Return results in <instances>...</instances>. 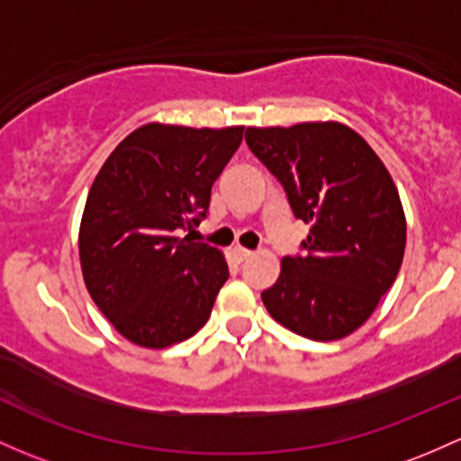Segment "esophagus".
Instances as JSON below:
<instances>
[{"instance_id": "obj_1", "label": "esophagus", "mask_w": 461, "mask_h": 461, "mask_svg": "<svg viewBox=\"0 0 461 461\" xmlns=\"http://www.w3.org/2000/svg\"><path fill=\"white\" fill-rule=\"evenodd\" d=\"M250 255H252V252L246 250V249H241V246H235V249H232V257H235L237 264H244V261L249 259Z\"/></svg>"}]
</instances>
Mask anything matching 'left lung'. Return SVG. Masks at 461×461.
Listing matches in <instances>:
<instances>
[{
	"label": "left lung",
	"instance_id": "obj_1",
	"mask_svg": "<svg viewBox=\"0 0 461 461\" xmlns=\"http://www.w3.org/2000/svg\"><path fill=\"white\" fill-rule=\"evenodd\" d=\"M246 145L281 182L305 252L281 259L261 292L272 319L312 340H339L374 314L393 285L407 220L387 167L343 122L249 127Z\"/></svg>",
	"mask_w": 461,
	"mask_h": 461
}]
</instances>
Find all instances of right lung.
<instances>
[{
  "instance_id": "add662e5",
  "label": "right lung",
  "mask_w": 461,
  "mask_h": 461,
  "mask_svg": "<svg viewBox=\"0 0 461 461\" xmlns=\"http://www.w3.org/2000/svg\"><path fill=\"white\" fill-rule=\"evenodd\" d=\"M241 136L244 127L149 122L98 171L78 230L81 270L94 303L131 343L165 349L209 321L229 266L180 230L206 217L212 182Z\"/></svg>"
}]
</instances>
